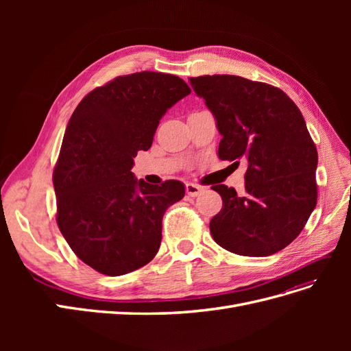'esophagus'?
Returning <instances> with one entry per match:
<instances>
[{
    "label": "esophagus",
    "mask_w": 351,
    "mask_h": 351,
    "mask_svg": "<svg viewBox=\"0 0 351 351\" xmlns=\"http://www.w3.org/2000/svg\"><path fill=\"white\" fill-rule=\"evenodd\" d=\"M202 189L200 186H197V184H193V183H187L186 184V193L189 195V196H192V197H196V196H199L200 193H202Z\"/></svg>",
    "instance_id": "obj_1"
}]
</instances>
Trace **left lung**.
Here are the masks:
<instances>
[{
  "mask_svg": "<svg viewBox=\"0 0 351 351\" xmlns=\"http://www.w3.org/2000/svg\"><path fill=\"white\" fill-rule=\"evenodd\" d=\"M214 114L222 161L247 162L246 195L212 186L222 209L210 219L214 240L241 256H269L300 234L316 206L317 151L303 115L268 83L230 74L190 77Z\"/></svg>",
  "mask_w": 351,
  "mask_h": 351,
  "instance_id": "left-lung-1",
  "label": "left lung"
}]
</instances>
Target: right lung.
I'll return each mask as SVG.
<instances>
[{
  "label": "right lung",
  "mask_w": 351,
  "mask_h": 351,
  "mask_svg": "<svg viewBox=\"0 0 351 351\" xmlns=\"http://www.w3.org/2000/svg\"><path fill=\"white\" fill-rule=\"evenodd\" d=\"M192 92L174 74L141 71L89 92L74 110L52 174L57 224L71 250L110 277L139 269L156 254L162 217L184 184H147L132 173L162 115Z\"/></svg>",
  "instance_id": "add662e5"
}]
</instances>
